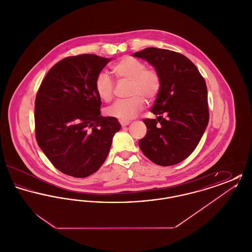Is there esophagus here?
Here are the masks:
<instances>
[{"mask_svg": "<svg viewBox=\"0 0 252 252\" xmlns=\"http://www.w3.org/2000/svg\"><path fill=\"white\" fill-rule=\"evenodd\" d=\"M120 124L122 126H126L130 124V122L129 121H120Z\"/></svg>", "mask_w": 252, "mask_h": 252, "instance_id": "1", "label": "esophagus"}]
</instances>
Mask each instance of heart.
<instances>
[{
    "instance_id": "b5f03b06",
    "label": "heart",
    "mask_w": 252,
    "mask_h": 252,
    "mask_svg": "<svg viewBox=\"0 0 252 252\" xmlns=\"http://www.w3.org/2000/svg\"><path fill=\"white\" fill-rule=\"evenodd\" d=\"M112 72L118 79L130 81L127 99L118 100L107 108L108 116L120 121L133 119L144 106V100L152 101L160 90V75L155 68L145 67L143 61L133 57H125L112 66ZM96 94L105 102L113 97L114 84L106 72L96 76Z\"/></svg>"
}]
</instances>
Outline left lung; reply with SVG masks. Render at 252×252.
Returning <instances> with one entry per match:
<instances>
[{
    "instance_id": "8db88e82",
    "label": "left lung",
    "mask_w": 252,
    "mask_h": 252,
    "mask_svg": "<svg viewBox=\"0 0 252 252\" xmlns=\"http://www.w3.org/2000/svg\"><path fill=\"white\" fill-rule=\"evenodd\" d=\"M149 62L160 75V90L144 119L147 132L139 146L151 161L170 166L187 158L203 136L209 122L207 87L191 60L166 49L145 48L133 55Z\"/></svg>"
}]
</instances>
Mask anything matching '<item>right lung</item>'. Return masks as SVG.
I'll list each match as a JSON object with an SVG mask.
<instances>
[{
  "mask_svg": "<svg viewBox=\"0 0 252 252\" xmlns=\"http://www.w3.org/2000/svg\"><path fill=\"white\" fill-rule=\"evenodd\" d=\"M110 59L92 54L65 58L47 72L35 101L36 143L65 175L86 178L102 166L121 128L100 114L96 76Z\"/></svg>",
  "mask_w": 252,
  "mask_h": 252,
  "instance_id": "1",
  "label": "right lung"
}]
</instances>
